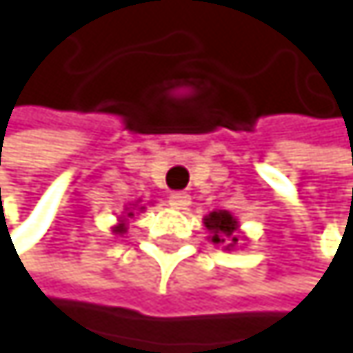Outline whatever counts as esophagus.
<instances>
[{
	"label": "esophagus",
	"instance_id": "obj_1",
	"mask_svg": "<svg viewBox=\"0 0 353 353\" xmlns=\"http://www.w3.org/2000/svg\"><path fill=\"white\" fill-rule=\"evenodd\" d=\"M190 205V196L186 192H171L169 194V207L171 209H186Z\"/></svg>",
	"mask_w": 353,
	"mask_h": 353
}]
</instances>
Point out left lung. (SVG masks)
<instances>
[{
  "label": "left lung",
  "instance_id": "left-lung-1",
  "mask_svg": "<svg viewBox=\"0 0 353 353\" xmlns=\"http://www.w3.org/2000/svg\"><path fill=\"white\" fill-rule=\"evenodd\" d=\"M205 225L211 232V243L225 245V249H232L239 245L241 236L236 234L239 223L228 211H213L205 217Z\"/></svg>",
  "mask_w": 353,
  "mask_h": 353
}]
</instances>
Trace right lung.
Here are the masks:
<instances>
[{
  "label": "right lung",
  "instance_id": "obj_1",
  "mask_svg": "<svg viewBox=\"0 0 353 353\" xmlns=\"http://www.w3.org/2000/svg\"><path fill=\"white\" fill-rule=\"evenodd\" d=\"M117 232H123V223H121V225H117Z\"/></svg>",
  "mask_w": 353,
  "mask_h": 353
}]
</instances>
